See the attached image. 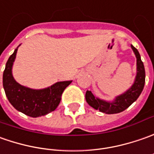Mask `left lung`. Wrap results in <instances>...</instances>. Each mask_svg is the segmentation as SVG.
I'll return each instance as SVG.
<instances>
[{
	"mask_svg": "<svg viewBox=\"0 0 154 154\" xmlns=\"http://www.w3.org/2000/svg\"><path fill=\"white\" fill-rule=\"evenodd\" d=\"M131 48L136 56V65H137V74L135 77V82L130 89L115 99L113 102H106L100 99L94 97L91 91L88 90L85 94L86 101L93 108L99 110L100 112L106 114L119 113L125 109H127L131 104L135 101L140 96V93L143 90L145 84V68L143 62L140 60V54L135 47L131 45Z\"/></svg>",
	"mask_w": 154,
	"mask_h": 154,
	"instance_id": "8db88e82",
	"label": "left lung"
}]
</instances>
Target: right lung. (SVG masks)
<instances>
[{
	"instance_id": "add662e5",
	"label": "right lung",
	"mask_w": 154,
	"mask_h": 154,
	"mask_svg": "<svg viewBox=\"0 0 154 154\" xmlns=\"http://www.w3.org/2000/svg\"><path fill=\"white\" fill-rule=\"evenodd\" d=\"M18 48L9 57L3 72V88L6 95L14 108L25 115L32 118L44 116L57 108L62 94L72 81L56 82L51 87L40 90L20 85L12 75V66Z\"/></svg>"
}]
</instances>
